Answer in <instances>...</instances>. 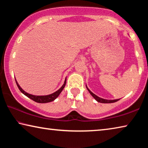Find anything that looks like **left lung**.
Returning a JSON list of instances; mask_svg holds the SVG:
<instances>
[{
	"mask_svg": "<svg viewBox=\"0 0 148 148\" xmlns=\"http://www.w3.org/2000/svg\"><path fill=\"white\" fill-rule=\"evenodd\" d=\"M86 87H87V90H88V91L89 92V93L92 95V97H93V98H94L95 100H96V101H97V102H101V103H113V102L118 101L119 100V99H116V100H106V99H102V98H101V97H99L98 96H97V95H95L94 93H92V92L88 89V87H87V86H86Z\"/></svg>",
	"mask_w": 148,
	"mask_h": 148,
	"instance_id": "8db88e82",
	"label": "left lung"
}]
</instances>
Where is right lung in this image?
I'll return each mask as SVG.
<instances>
[{
    "mask_svg": "<svg viewBox=\"0 0 148 148\" xmlns=\"http://www.w3.org/2000/svg\"><path fill=\"white\" fill-rule=\"evenodd\" d=\"M16 84H17V87H18L19 89L20 90V91H21L22 93L25 95V96H27V97H29V99H32V101H34L35 102H38V103H47V102H50L51 101H53L55 99L59 97V95H60V93H61V91H62V89H64L65 85H66V77L64 80V84L62 85V87L59 90H57V91H56L52 94H50V95H43V96H37V95H31L29 93H27V92L25 91L24 90H23V89H22L21 87L19 86V85L18 84V83H17L16 79Z\"/></svg>",
    "mask_w": 148,
    "mask_h": 148,
    "instance_id": "right-lung-1",
    "label": "right lung"
}]
</instances>
